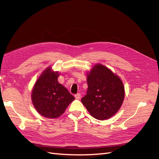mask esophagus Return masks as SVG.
<instances>
[{
	"label": "esophagus",
	"mask_w": 159,
	"mask_h": 159,
	"mask_svg": "<svg viewBox=\"0 0 159 159\" xmlns=\"http://www.w3.org/2000/svg\"><path fill=\"white\" fill-rule=\"evenodd\" d=\"M80 98H81L80 93H77V94L75 95V99H80Z\"/></svg>",
	"instance_id": "esophagus-1"
}]
</instances>
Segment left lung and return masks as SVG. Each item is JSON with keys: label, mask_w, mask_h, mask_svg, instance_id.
Listing matches in <instances>:
<instances>
[{"label": "left lung", "mask_w": 159, "mask_h": 159, "mask_svg": "<svg viewBox=\"0 0 159 159\" xmlns=\"http://www.w3.org/2000/svg\"><path fill=\"white\" fill-rule=\"evenodd\" d=\"M88 88L81 102L91 116L98 120L109 119L123 104L125 88L119 77L100 64L87 74Z\"/></svg>", "instance_id": "left-lung-1"}]
</instances>
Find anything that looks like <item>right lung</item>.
Segmentation results:
<instances>
[{
    "label": "right lung",
    "instance_id": "right-lung-1",
    "mask_svg": "<svg viewBox=\"0 0 159 159\" xmlns=\"http://www.w3.org/2000/svg\"><path fill=\"white\" fill-rule=\"evenodd\" d=\"M59 75L58 71H52L50 66L48 67L38 78L32 91V102L38 113L49 119L61 116L75 99L58 82Z\"/></svg>",
    "mask_w": 159,
    "mask_h": 159
}]
</instances>
